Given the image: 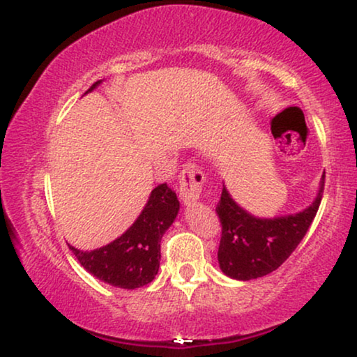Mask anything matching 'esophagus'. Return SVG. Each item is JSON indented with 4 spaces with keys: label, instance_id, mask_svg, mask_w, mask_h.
I'll return each mask as SVG.
<instances>
[{
    "label": "esophagus",
    "instance_id": "1",
    "mask_svg": "<svg viewBox=\"0 0 357 357\" xmlns=\"http://www.w3.org/2000/svg\"><path fill=\"white\" fill-rule=\"evenodd\" d=\"M203 172L197 165L188 162L180 172V197L185 204H193L199 199L203 185Z\"/></svg>",
    "mask_w": 357,
    "mask_h": 357
}]
</instances>
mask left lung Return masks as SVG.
Instances as JSON below:
<instances>
[{
  "mask_svg": "<svg viewBox=\"0 0 357 357\" xmlns=\"http://www.w3.org/2000/svg\"><path fill=\"white\" fill-rule=\"evenodd\" d=\"M324 185L325 172L314 202L299 213L257 218L238 206L222 183L216 213L222 224L218 261L224 275L232 280L250 281L278 270L309 231L319 211Z\"/></svg>",
  "mask_w": 357,
  "mask_h": 357,
  "instance_id": "left-lung-1",
  "label": "left lung"
}]
</instances>
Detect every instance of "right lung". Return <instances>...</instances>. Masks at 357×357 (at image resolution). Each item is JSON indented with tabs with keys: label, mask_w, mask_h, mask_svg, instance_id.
I'll return each mask as SVG.
<instances>
[{
	"label": "right lung",
	"mask_w": 357,
	"mask_h": 357,
	"mask_svg": "<svg viewBox=\"0 0 357 357\" xmlns=\"http://www.w3.org/2000/svg\"><path fill=\"white\" fill-rule=\"evenodd\" d=\"M100 82H94L87 92L94 91ZM178 209L177 195L167 183H160L151 192L148 203L136 221L114 242L91 252L68 247L81 266L97 280L121 289L143 287L158 275L160 241L174 224Z\"/></svg>",
	"instance_id": "add662e5"
}]
</instances>
